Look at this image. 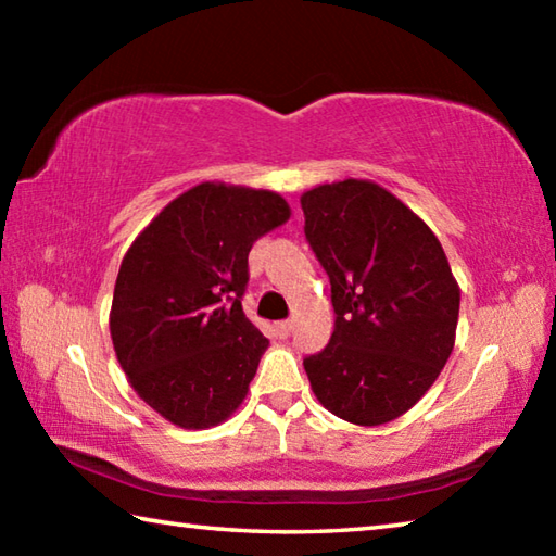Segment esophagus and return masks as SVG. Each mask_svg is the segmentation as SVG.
<instances>
[{"instance_id": "34e87169", "label": "esophagus", "mask_w": 556, "mask_h": 556, "mask_svg": "<svg viewBox=\"0 0 556 556\" xmlns=\"http://www.w3.org/2000/svg\"><path fill=\"white\" fill-rule=\"evenodd\" d=\"M291 328H294V324H291V321H277L275 324V331H277L279 338H287L291 333Z\"/></svg>"}]
</instances>
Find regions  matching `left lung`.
Instances as JSON below:
<instances>
[{
    "label": "left lung",
    "instance_id": "1",
    "mask_svg": "<svg viewBox=\"0 0 556 556\" xmlns=\"http://www.w3.org/2000/svg\"><path fill=\"white\" fill-rule=\"evenodd\" d=\"M304 232L331 279L336 328L304 370L316 400L357 427L402 417L456 343L460 289L429 225L365 178L301 195Z\"/></svg>",
    "mask_w": 556,
    "mask_h": 556
}]
</instances>
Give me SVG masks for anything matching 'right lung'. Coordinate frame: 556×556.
Wrapping results in <instances>:
<instances>
[{
  "instance_id": "add662e5",
  "label": "right lung",
  "mask_w": 556,
  "mask_h": 556,
  "mask_svg": "<svg viewBox=\"0 0 556 556\" xmlns=\"http://www.w3.org/2000/svg\"><path fill=\"white\" fill-rule=\"evenodd\" d=\"M289 215L275 191L203 181L129 244L110 308L112 345L135 392L172 425L215 427L248 397L269 345L242 312L248 255Z\"/></svg>"
}]
</instances>
